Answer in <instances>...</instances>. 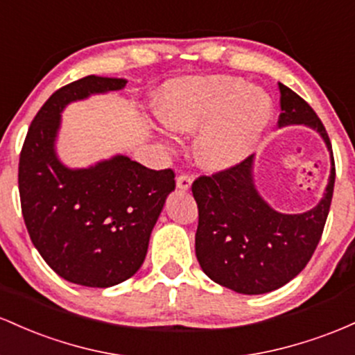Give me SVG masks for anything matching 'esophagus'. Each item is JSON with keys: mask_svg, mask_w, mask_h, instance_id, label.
I'll list each match as a JSON object with an SVG mask.
<instances>
[{"mask_svg": "<svg viewBox=\"0 0 355 355\" xmlns=\"http://www.w3.org/2000/svg\"><path fill=\"white\" fill-rule=\"evenodd\" d=\"M176 182H178V188L179 189H182V191L189 189L191 188V182H193V174H191V173H181L178 176Z\"/></svg>", "mask_w": 355, "mask_h": 355, "instance_id": "34e87169", "label": "esophagus"}]
</instances>
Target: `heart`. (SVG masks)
Returning <instances> with one entry per match:
<instances>
[{
    "label": "heart",
    "mask_w": 355,
    "mask_h": 355,
    "mask_svg": "<svg viewBox=\"0 0 355 355\" xmlns=\"http://www.w3.org/2000/svg\"><path fill=\"white\" fill-rule=\"evenodd\" d=\"M162 124L174 130L199 132L196 150L208 169H225L248 156L272 119V103L263 92L241 78H179L157 95Z\"/></svg>",
    "instance_id": "b5f03b06"
}]
</instances>
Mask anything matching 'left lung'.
I'll return each mask as SVG.
<instances>
[{"instance_id": "obj_1", "label": "left lung", "mask_w": 355, "mask_h": 355, "mask_svg": "<svg viewBox=\"0 0 355 355\" xmlns=\"http://www.w3.org/2000/svg\"><path fill=\"white\" fill-rule=\"evenodd\" d=\"M278 89V125H310L332 153L327 130L312 107L284 83ZM252 161L248 156L211 176H199L191 189L198 202L196 257L202 272L226 288L258 295L288 284L312 258L332 202L336 162L332 154L327 191L315 208L282 214L258 196Z\"/></svg>"}]
</instances>
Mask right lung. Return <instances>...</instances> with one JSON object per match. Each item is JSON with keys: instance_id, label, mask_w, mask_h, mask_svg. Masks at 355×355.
I'll use <instances>...</instances> for the list:
<instances>
[{"instance_id": "1", "label": "right lung", "mask_w": 355, "mask_h": 355, "mask_svg": "<svg viewBox=\"0 0 355 355\" xmlns=\"http://www.w3.org/2000/svg\"><path fill=\"white\" fill-rule=\"evenodd\" d=\"M125 85L122 78L89 75L58 89L35 115L19 153L18 188L28 234L50 268L71 284L107 288L132 277L144 263L166 196L176 188L171 167L154 171L115 156L71 171L55 156L63 107Z\"/></svg>"}]
</instances>
